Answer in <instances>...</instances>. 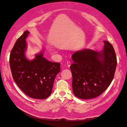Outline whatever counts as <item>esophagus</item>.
<instances>
[{"label": "esophagus", "instance_id": "obj_1", "mask_svg": "<svg viewBox=\"0 0 127 127\" xmlns=\"http://www.w3.org/2000/svg\"><path fill=\"white\" fill-rule=\"evenodd\" d=\"M66 64H67V66H68V67H70V65H71V63H70V61H67Z\"/></svg>", "mask_w": 127, "mask_h": 127}]
</instances>
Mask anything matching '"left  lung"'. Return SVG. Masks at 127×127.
<instances>
[{"label": "left lung", "mask_w": 127, "mask_h": 127, "mask_svg": "<svg viewBox=\"0 0 127 127\" xmlns=\"http://www.w3.org/2000/svg\"><path fill=\"white\" fill-rule=\"evenodd\" d=\"M103 50L97 52L83 49L72 56L71 65L72 89L74 95L81 99H90L102 94L111 83L117 67L113 46L104 41Z\"/></svg>", "instance_id": "left-lung-1"}]
</instances>
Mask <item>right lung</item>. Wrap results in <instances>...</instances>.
<instances>
[{
    "instance_id": "obj_1",
    "label": "right lung",
    "mask_w": 127,
    "mask_h": 127,
    "mask_svg": "<svg viewBox=\"0 0 127 127\" xmlns=\"http://www.w3.org/2000/svg\"><path fill=\"white\" fill-rule=\"evenodd\" d=\"M28 31L18 38L10 54L9 64L12 77L19 88L28 96L45 99L51 94L54 82L60 72V63L49 61L43 53L35 55L32 61L27 59L26 39Z\"/></svg>"
}]
</instances>
